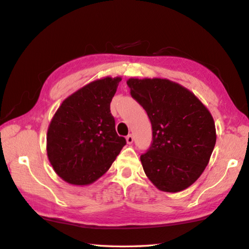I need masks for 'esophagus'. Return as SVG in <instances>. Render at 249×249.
<instances>
[{"label":"esophagus","mask_w":249,"mask_h":249,"mask_svg":"<svg viewBox=\"0 0 249 249\" xmlns=\"http://www.w3.org/2000/svg\"><path fill=\"white\" fill-rule=\"evenodd\" d=\"M125 140H127V143H128V144H132V143H133V140H134V138H133L132 134H128L127 138H125Z\"/></svg>","instance_id":"obj_1"}]
</instances>
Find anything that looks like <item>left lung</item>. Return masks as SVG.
Wrapping results in <instances>:
<instances>
[{
    "mask_svg": "<svg viewBox=\"0 0 249 249\" xmlns=\"http://www.w3.org/2000/svg\"><path fill=\"white\" fill-rule=\"evenodd\" d=\"M149 116L153 142L141 155L145 175L165 193L185 190L206 169L216 141L211 112L193 91L167 78H129Z\"/></svg>",
    "mask_w": 249,
    "mask_h": 249,
    "instance_id": "1",
    "label": "left lung"
}]
</instances>
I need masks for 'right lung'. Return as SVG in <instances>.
I'll return each mask as SVG.
<instances>
[{
	"mask_svg": "<svg viewBox=\"0 0 249 249\" xmlns=\"http://www.w3.org/2000/svg\"><path fill=\"white\" fill-rule=\"evenodd\" d=\"M120 81V76H106L89 83L65 98L52 117L47 155L54 172L69 184H93L127 143L117 134L110 112Z\"/></svg>",
	"mask_w": 249,
	"mask_h": 249,
	"instance_id": "1",
	"label": "right lung"
}]
</instances>
